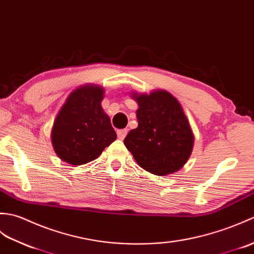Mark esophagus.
<instances>
[{
    "mask_svg": "<svg viewBox=\"0 0 254 254\" xmlns=\"http://www.w3.org/2000/svg\"><path fill=\"white\" fill-rule=\"evenodd\" d=\"M127 132H128L127 129H120V130H117V137L121 140H124L127 136Z\"/></svg>",
    "mask_w": 254,
    "mask_h": 254,
    "instance_id": "esophagus-1",
    "label": "esophagus"
}]
</instances>
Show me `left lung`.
I'll list each match as a JSON object with an SVG mask.
<instances>
[{"instance_id": "left-lung-1", "label": "left lung", "mask_w": 254, "mask_h": 254, "mask_svg": "<svg viewBox=\"0 0 254 254\" xmlns=\"http://www.w3.org/2000/svg\"><path fill=\"white\" fill-rule=\"evenodd\" d=\"M138 127L124 140L137 164L156 176L178 172L193 149L194 136L183 106L165 90L132 92Z\"/></svg>"}]
</instances>
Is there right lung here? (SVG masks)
<instances>
[{"label":"right lung","mask_w":254,"mask_h":254,"mask_svg":"<svg viewBox=\"0 0 254 254\" xmlns=\"http://www.w3.org/2000/svg\"><path fill=\"white\" fill-rule=\"evenodd\" d=\"M104 88L86 84L67 97L56 115L52 130L55 153L70 165H83L97 159L116 140L109 115L101 106Z\"/></svg>","instance_id":"1"}]
</instances>
